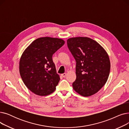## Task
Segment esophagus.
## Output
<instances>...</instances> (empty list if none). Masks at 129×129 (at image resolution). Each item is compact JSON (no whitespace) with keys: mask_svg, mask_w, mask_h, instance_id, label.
Returning <instances> with one entry per match:
<instances>
[{"mask_svg":"<svg viewBox=\"0 0 129 129\" xmlns=\"http://www.w3.org/2000/svg\"><path fill=\"white\" fill-rule=\"evenodd\" d=\"M61 76H63V77H66V73H63V74H61Z\"/></svg>","mask_w":129,"mask_h":129,"instance_id":"obj_1","label":"esophagus"}]
</instances>
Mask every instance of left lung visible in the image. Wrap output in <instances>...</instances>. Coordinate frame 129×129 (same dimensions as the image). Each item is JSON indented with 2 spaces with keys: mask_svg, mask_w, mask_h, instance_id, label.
Here are the masks:
<instances>
[{
  "mask_svg": "<svg viewBox=\"0 0 129 129\" xmlns=\"http://www.w3.org/2000/svg\"><path fill=\"white\" fill-rule=\"evenodd\" d=\"M67 44L76 62L73 88L83 96H92L108 80L110 70L109 55L103 46L89 38H71Z\"/></svg>",
  "mask_w": 129,
  "mask_h": 129,
  "instance_id": "obj_1",
  "label": "left lung"
}]
</instances>
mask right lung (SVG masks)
Listing matches in <instances>:
<instances>
[{
	"label": "right lung",
	"instance_id": "obj_1",
	"mask_svg": "<svg viewBox=\"0 0 129 129\" xmlns=\"http://www.w3.org/2000/svg\"><path fill=\"white\" fill-rule=\"evenodd\" d=\"M64 43L61 39L39 38L23 52L19 62L20 74L26 87L34 93L45 96L56 89L60 78L52 55Z\"/></svg>",
	"mask_w": 129,
	"mask_h": 129
}]
</instances>
